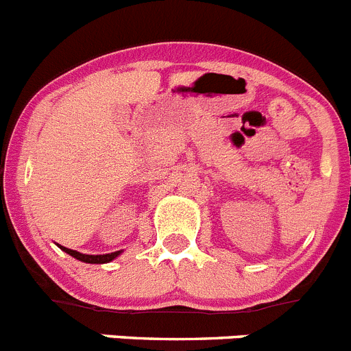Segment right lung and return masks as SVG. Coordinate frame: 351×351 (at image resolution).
Returning <instances> with one entry per match:
<instances>
[{
  "instance_id": "add662e5",
  "label": "right lung",
  "mask_w": 351,
  "mask_h": 351,
  "mask_svg": "<svg viewBox=\"0 0 351 351\" xmlns=\"http://www.w3.org/2000/svg\"><path fill=\"white\" fill-rule=\"evenodd\" d=\"M62 251H65L67 254H71L72 258H76V260L80 261H84V263H93V265H101V263H109V261H112L114 258L119 256L123 251H114V253H109V254H83V253H77V251L74 250H69V247H64V245H58Z\"/></svg>"
}]
</instances>
